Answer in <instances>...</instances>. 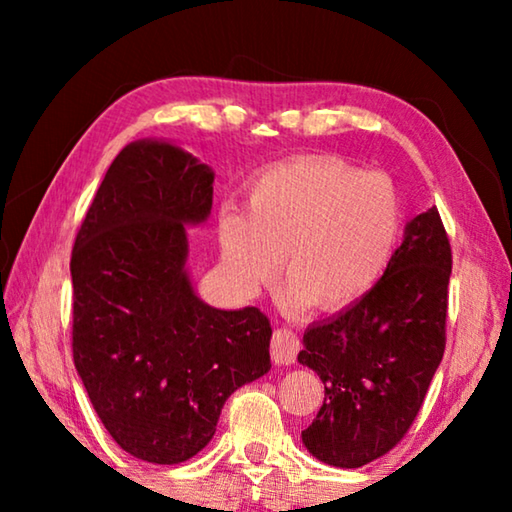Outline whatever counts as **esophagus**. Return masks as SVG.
Returning a JSON list of instances; mask_svg holds the SVG:
<instances>
[{"mask_svg": "<svg viewBox=\"0 0 512 512\" xmlns=\"http://www.w3.org/2000/svg\"><path fill=\"white\" fill-rule=\"evenodd\" d=\"M300 350V339L296 332H291L287 327H280L273 332L271 341V357L277 366H289V363L296 361Z\"/></svg>", "mask_w": 512, "mask_h": 512, "instance_id": "1", "label": "esophagus"}]
</instances>
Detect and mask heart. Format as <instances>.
<instances>
[{"instance_id":"heart-1","label":"heart","mask_w":512,"mask_h":512,"mask_svg":"<svg viewBox=\"0 0 512 512\" xmlns=\"http://www.w3.org/2000/svg\"><path fill=\"white\" fill-rule=\"evenodd\" d=\"M402 225L400 192L386 173L302 155L250 180L246 214L221 212L219 246L241 291L271 282L284 255L291 305L339 311L384 277Z\"/></svg>"}]
</instances>
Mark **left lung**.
<instances>
[{
    "instance_id": "1",
    "label": "left lung",
    "mask_w": 512,
    "mask_h": 512,
    "mask_svg": "<svg viewBox=\"0 0 512 512\" xmlns=\"http://www.w3.org/2000/svg\"><path fill=\"white\" fill-rule=\"evenodd\" d=\"M452 246L436 207L406 225L386 273L361 300L302 336L298 361L325 400L302 443L318 461L361 467L411 429L445 354Z\"/></svg>"
}]
</instances>
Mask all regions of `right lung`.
I'll use <instances>...</instances> for the list:
<instances>
[{"mask_svg":"<svg viewBox=\"0 0 512 512\" xmlns=\"http://www.w3.org/2000/svg\"><path fill=\"white\" fill-rule=\"evenodd\" d=\"M212 183L178 146L128 144L74 241V366L103 427L146 463L196 456L225 400L271 370L264 311L205 305L185 271V223L207 219Z\"/></svg>","mask_w":512,"mask_h":512,"instance_id":"add662e5","label":"right lung"}]
</instances>
